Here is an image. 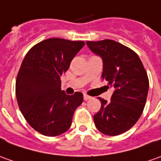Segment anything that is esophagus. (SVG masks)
<instances>
[{
    "label": "esophagus",
    "instance_id": "obj_1",
    "mask_svg": "<svg viewBox=\"0 0 161 161\" xmlns=\"http://www.w3.org/2000/svg\"><path fill=\"white\" fill-rule=\"evenodd\" d=\"M92 98V97H90V96H88L87 94H84V99L85 100H88V99H90Z\"/></svg>",
    "mask_w": 161,
    "mask_h": 161
}]
</instances>
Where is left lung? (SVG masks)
<instances>
[{
    "mask_svg": "<svg viewBox=\"0 0 161 161\" xmlns=\"http://www.w3.org/2000/svg\"><path fill=\"white\" fill-rule=\"evenodd\" d=\"M90 50L101 57V77L114 88L111 101L99 98V111L93 116L96 128L108 136H117L135 125L147 99L149 80L138 55L111 39L86 41Z\"/></svg>",
    "mask_w": 161,
    "mask_h": 161,
    "instance_id": "obj_1",
    "label": "left lung"
}]
</instances>
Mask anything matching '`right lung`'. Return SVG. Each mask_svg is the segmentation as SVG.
<instances>
[{
	"instance_id": "1",
	"label": "right lung",
	"mask_w": 161,
	"mask_h": 161,
	"mask_svg": "<svg viewBox=\"0 0 161 161\" xmlns=\"http://www.w3.org/2000/svg\"><path fill=\"white\" fill-rule=\"evenodd\" d=\"M84 46V41L46 39L31 47L22 62L16 81L18 107L27 122L42 135L66 132L83 102L82 92L67 95L61 90V76Z\"/></svg>"
}]
</instances>
